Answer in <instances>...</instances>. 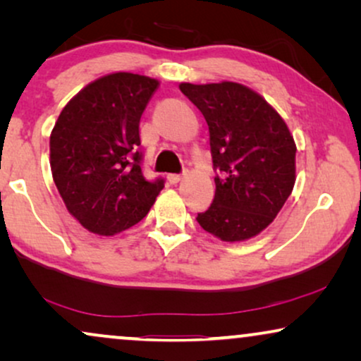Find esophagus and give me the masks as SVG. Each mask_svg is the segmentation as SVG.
Listing matches in <instances>:
<instances>
[{
	"label": "esophagus",
	"mask_w": 361,
	"mask_h": 361,
	"mask_svg": "<svg viewBox=\"0 0 361 361\" xmlns=\"http://www.w3.org/2000/svg\"><path fill=\"white\" fill-rule=\"evenodd\" d=\"M167 179H169L171 184H177L182 179V174H169L167 176Z\"/></svg>",
	"instance_id": "obj_1"
}]
</instances>
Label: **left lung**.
<instances>
[{
    "mask_svg": "<svg viewBox=\"0 0 361 361\" xmlns=\"http://www.w3.org/2000/svg\"><path fill=\"white\" fill-rule=\"evenodd\" d=\"M210 133L215 176L212 205L199 225L224 241L256 236L276 219L295 182V145L278 111L235 82L180 83Z\"/></svg>",
    "mask_w": 361,
    "mask_h": 361,
    "instance_id": "8db88e82",
    "label": "left lung"
}]
</instances>
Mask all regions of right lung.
<instances>
[{
	"label": "right lung",
	"mask_w": 361,
	"mask_h": 361,
	"mask_svg": "<svg viewBox=\"0 0 361 361\" xmlns=\"http://www.w3.org/2000/svg\"><path fill=\"white\" fill-rule=\"evenodd\" d=\"M159 85L118 72L92 82L63 108L51 135V169L67 210L98 235L141 221L164 187L142 174L140 120Z\"/></svg>",
	"instance_id": "1"
}]
</instances>
